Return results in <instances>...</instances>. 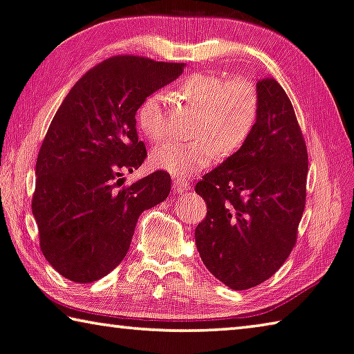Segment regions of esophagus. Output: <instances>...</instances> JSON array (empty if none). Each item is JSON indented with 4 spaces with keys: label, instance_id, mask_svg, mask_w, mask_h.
Listing matches in <instances>:
<instances>
[{
    "label": "esophagus",
    "instance_id": "obj_1",
    "mask_svg": "<svg viewBox=\"0 0 354 354\" xmlns=\"http://www.w3.org/2000/svg\"><path fill=\"white\" fill-rule=\"evenodd\" d=\"M173 189H175V192H178V194H184V192L191 191V184H189L187 181H184V179L175 178V181H173Z\"/></svg>",
    "mask_w": 354,
    "mask_h": 354
}]
</instances>
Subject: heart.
Masks as SVG:
<instances>
[{
	"mask_svg": "<svg viewBox=\"0 0 354 354\" xmlns=\"http://www.w3.org/2000/svg\"><path fill=\"white\" fill-rule=\"evenodd\" d=\"M176 97L197 109L191 124V141H170L156 147L152 167L187 178L209 167L219 152L230 157L246 145L259 114V98L245 77L225 79L208 73H192L176 86ZM136 124L147 140L162 141L168 135L167 111L160 93H151L136 109Z\"/></svg>",
	"mask_w": 354,
	"mask_h": 354,
	"instance_id": "1",
	"label": "heart"
}]
</instances>
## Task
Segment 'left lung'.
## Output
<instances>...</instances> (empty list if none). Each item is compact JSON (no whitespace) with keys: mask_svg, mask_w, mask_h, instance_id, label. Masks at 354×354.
<instances>
[{"mask_svg":"<svg viewBox=\"0 0 354 354\" xmlns=\"http://www.w3.org/2000/svg\"><path fill=\"white\" fill-rule=\"evenodd\" d=\"M256 88L250 140L195 186L208 208L195 229L200 257L235 291L263 283L288 259L307 195L308 154L291 100L273 77Z\"/></svg>","mask_w":354,"mask_h":354,"instance_id":"1","label":"left lung"}]
</instances>
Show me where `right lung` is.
<instances>
[{
  "instance_id": "1",
  "label": "right lung",
  "mask_w": 354,
  "mask_h": 354,
  "mask_svg": "<svg viewBox=\"0 0 354 354\" xmlns=\"http://www.w3.org/2000/svg\"><path fill=\"white\" fill-rule=\"evenodd\" d=\"M184 63L115 55L88 70L60 104L36 160L31 209L47 262L75 283H92L127 254L136 221L168 197L171 178L154 171L119 187L147 157L136 109L175 81Z\"/></svg>"
}]
</instances>
